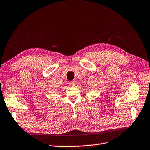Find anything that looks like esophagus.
Segmentation results:
<instances>
[{
    "label": "esophagus",
    "mask_w": 150,
    "mask_h": 150,
    "mask_svg": "<svg viewBox=\"0 0 150 150\" xmlns=\"http://www.w3.org/2000/svg\"><path fill=\"white\" fill-rule=\"evenodd\" d=\"M69 85L71 86H74L76 85V82L75 81H72V82H69Z\"/></svg>",
    "instance_id": "1"
}]
</instances>
